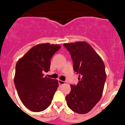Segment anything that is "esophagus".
Returning <instances> with one entry per match:
<instances>
[{"label": "esophagus", "instance_id": "34e87169", "mask_svg": "<svg viewBox=\"0 0 125 125\" xmlns=\"http://www.w3.org/2000/svg\"><path fill=\"white\" fill-rule=\"evenodd\" d=\"M58 82H59V85H62L64 84H65L66 81H61L60 80V79H59V80H58Z\"/></svg>", "mask_w": 125, "mask_h": 125}]
</instances>
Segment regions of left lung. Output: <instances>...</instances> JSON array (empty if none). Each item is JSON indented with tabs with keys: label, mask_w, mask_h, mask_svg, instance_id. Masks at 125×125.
Segmentation results:
<instances>
[{
	"label": "left lung",
	"mask_w": 125,
	"mask_h": 125,
	"mask_svg": "<svg viewBox=\"0 0 125 125\" xmlns=\"http://www.w3.org/2000/svg\"><path fill=\"white\" fill-rule=\"evenodd\" d=\"M70 52L74 72L79 82L71 84V92L66 96L68 107L79 114L91 111L101 99L106 79L102 59L86 42L65 43Z\"/></svg>",
	"instance_id": "1"
}]
</instances>
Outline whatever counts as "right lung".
<instances>
[{
    "label": "right lung",
    "mask_w": 125,
    "mask_h": 125,
    "mask_svg": "<svg viewBox=\"0 0 125 125\" xmlns=\"http://www.w3.org/2000/svg\"><path fill=\"white\" fill-rule=\"evenodd\" d=\"M61 48L58 44H39L32 47L17 62L14 84L19 98L31 111H44L51 104L59 86L57 79L44 76L50 69L51 59Z\"/></svg>",
    "instance_id": "add662e5"
}]
</instances>
